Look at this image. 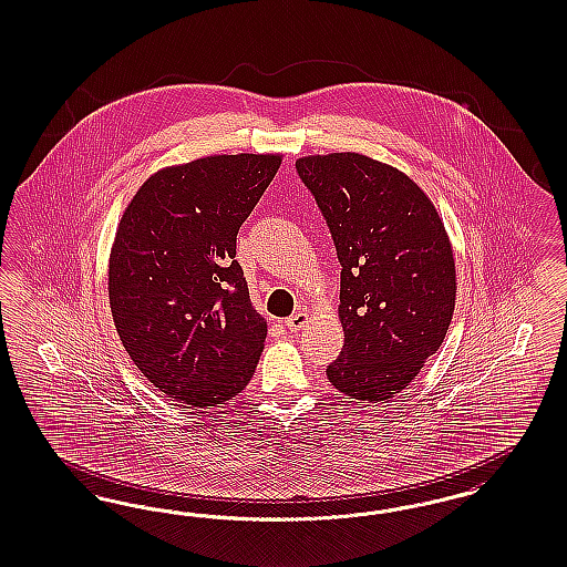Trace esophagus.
<instances>
[{"instance_id": "obj_1", "label": "esophagus", "mask_w": 567, "mask_h": 567, "mask_svg": "<svg viewBox=\"0 0 567 567\" xmlns=\"http://www.w3.org/2000/svg\"><path fill=\"white\" fill-rule=\"evenodd\" d=\"M306 322H308V313L297 311V313H292L291 318L285 320V327L292 330V332H297V330H301V328L306 327Z\"/></svg>"}]
</instances>
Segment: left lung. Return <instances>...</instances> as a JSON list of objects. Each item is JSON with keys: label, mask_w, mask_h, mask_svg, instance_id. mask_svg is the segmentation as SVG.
I'll list each match as a JSON object with an SVG mask.
<instances>
[{"label": "left lung", "mask_w": 567, "mask_h": 567, "mask_svg": "<svg viewBox=\"0 0 567 567\" xmlns=\"http://www.w3.org/2000/svg\"><path fill=\"white\" fill-rule=\"evenodd\" d=\"M341 264L344 344L327 377L358 401L401 393L439 351L455 308V261L434 206L412 178L360 154L295 162Z\"/></svg>", "instance_id": "8db88e82"}]
</instances>
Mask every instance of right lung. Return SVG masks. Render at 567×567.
<instances>
[{
  "mask_svg": "<svg viewBox=\"0 0 567 567\" xmlns=\"http://www.w3.org/2000/svg\"><path fill=\"white\" fill-rule=\"evenodd\" d=\"M280 155H212L155 172L122 214L110 306L122 344L162 393L212 408L254 377L266 322L237 256L240 224Z\"/></svg>",
  "mask_w": 567,
  "mask_h": 567,
  "instance_id": "right-lung-1",
  "label": "right lung"
}]
</instances>
